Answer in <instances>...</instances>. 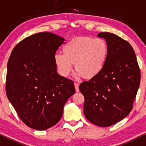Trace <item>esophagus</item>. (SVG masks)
I'll return each mask as SVG.
<instances>
[{
  "label": "esophagus",
  "instance_id": "34e87169",
  "mask_svg": "<svg viewBox=\"0 0 146 146\" xmlns=\"http://www.w3.org/2000/svg\"><path fill=\"white\" fill-rule=\"evenodd\" d=\"M74 85H75V91H76L77 92H79V84L77 83H74Z\"/></svg>",
  "mask_w": 146,
  "mask_h": 146
}]
</instances>
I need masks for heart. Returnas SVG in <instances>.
I'll return each instance as SVG.
<instances>
[{
	"label": "heart",
	"instance_id": "1",
	"mask_svg": "<svg viewBox=\"0 0 146 146\" xmlns=\"http://www.w3.org/2000/svg\"><path fill=\"white\" fill-rule=\"evenodd\" d=\"M63 54L56 53L54 61L58 71L63 77H67L74 63L77 77L91 79L103 71L108 56L107 42L101 38L87 36L77 37L68 41L63 47Z\"/></svg>",
	"mask_w": 146,
	"mask_h": 146
}]
</instances>
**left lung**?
<instances>
[{
	"label": "left lung",
	"instance_id": "8db88e82",
	"mask_svg": "<svg viewBox=\"0 0 146 146\" xmlns=\"http://www.w3.org/2000/svg\"><path fill=\"white\" fill-rule=\"evenodd\" d=\"M109 52L103 71L84 81L79 90L85 98L83 112L91 123L109 127L129 115L140 83V69L129 42L111 33H100Z\"/></svg>",
	"mask_w": 146,
	"mask_h": 146
}]
</instances>
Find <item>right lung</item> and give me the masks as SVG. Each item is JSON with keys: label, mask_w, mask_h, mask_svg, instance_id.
Segmentation results:
<instances>
[{"label": "right lung", "mask_w": 146, "mask_h": 146, "mask_svg": "<svg viewBox=\"0 0 146 146\" xmlns=\"http://www.w3.org/2000/svg\"><path fill=\"white\" fill-rule=\"evenodd\" d=\"M64 41L52 33L34 34L15 46L8 61L7 98L21 119L34 129L57 124L75 93L73 81L58 74L54 61Z\"/></svg>", "instance_id": "1"}]
</instances>
